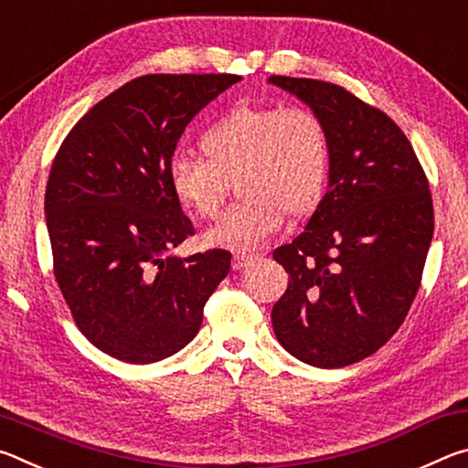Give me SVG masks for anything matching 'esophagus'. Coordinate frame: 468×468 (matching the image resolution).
<instances>
[{
  "mask_svg": "<svg viewBox=\"0 0 468 468\" xmlns=\"http://www.w3.org/2000/svg\"><path fill=\"white\" fill-rule=\"evenodd\" d=\"M253 260H256L253 253L237 251V253H233V268H235V271H241V268H245L250 262H253Z\"/></svg>",
  "mask_w": 468,
  "mask_h": 468,
  "instance_id": "34e87169",
  "label": "esophagus"
}]
</instances>
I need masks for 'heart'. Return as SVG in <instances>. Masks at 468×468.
Listing matches in <instances>:
<instances>
[{
    "mask_svg": "<svg viewBox=\"0 0 468 468\" xmlns=\"http://www.w3.org/2000/svg\"><path fill=\"white\" fill-rule=\"evenodd\" d=\"M197 146L202 158H171L167 186L189 215L212 218L225 202L229 181H237L241 202L204 235L215 248H258L279 231L287 212L310 215L326 189L328 132L305 107L229 109L202 132Z\"/></svg>",
    "mask_w": 468,
    "mask_h": 468,
    "instance_id": "heart-1",
    "label": "heart"
}]
</instances>
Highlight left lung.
<instances>
[{
  "instance_id": "left-lung-1",
  "label": "left lung",
  "mask_w": 468,
  "mask_h": 468,
  "mask_svg": "<svg viewBox=\"0 0 468 468\" xmlns=\"http://www.w3.org/2000/svg\"><path fill=\"white\" fill-rule=\"evenodd\" d=\"M328 132V192L291 243L274 250L289 287L272 307L279 343L307 366L369 357L400 324L421 284L433 237L430 184L402 130L343 86L271 76Z\"/></svg>"
}]
</instances>
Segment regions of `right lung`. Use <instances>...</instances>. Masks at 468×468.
<instances>
[{
  "mask_svg": "<svg viewBox=\"0 0 468 468\" xmlns=\"http://www.w3.org/2000/svg\"><path fill=\"white\" fill-rule=\"evenodd\" d=\"M233 74H150L97 102L63 140L45 189L53 272L76 326L125 363L181 351L229 274L231 253L179 258L194 235L167 186L186 125Z\"/></svg>",
  "mask_w": 468,
  "mask_h": 468,
  "instance_id": "obj_1",
  "label": "right lung"
}]
</instances>
